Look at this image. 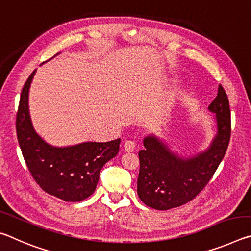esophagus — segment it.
<instances>
[{"instance_id": "obj_1", "label": "esophagus", "mask_w": 251, "mask_h": 251, "mask_svg": "<svg viewBox=\"0 0 251 251\" xmlns=\"http://www.w3.org/2000/svg\"><path fill=\"white\" fill-rule=\"evenodd\" d=\"M124 150L126 151H134L136 150V143L134 141H126L124 144Z\"/></svg>"}]
</instances>
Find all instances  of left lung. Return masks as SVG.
I'll use <instances>...</instances> for the list:
<instances>
[{
    "label": "left lung",
    "mask_w": 251,
    "mask_h": 251,
    "mask_svg": "<svg viewBox=\"0 0 251 251\" xmlns=\"http://www.w3.org/2000/svg\"><path fill=\"white\" fill-rule=\"evenodd\" d=\"M208 109L216 114L217 135L208 150L193 158H180L155 136L144 138L139 151L137 194L146 206L167 210L185 205L205 188L222 163L230 141L229 100L224 87Z\"/></svg>",
    "instance_id": "left-lung-1"
}]
</instances>
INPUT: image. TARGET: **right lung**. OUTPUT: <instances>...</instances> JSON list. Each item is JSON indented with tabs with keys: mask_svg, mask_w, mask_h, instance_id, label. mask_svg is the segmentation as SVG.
Wrapping results in <instances>:
<instances>
[{
	"mask_svg": "<svg viewBox=\"0 0 251 251\" xmlns=\"http://www.w3.org/2000/svg\"><path fill=\"white\" fill-rule=\"evenodd\" d=\"M36 70L25 82L16 114V135L25 163L45 193L65 201H80L95 192L100 172L120 151L121 138L54 147L34 130L28 114V90Z\"/></svg>",
	"mask_w": 251,
	"mask_h": 251,
	"instance_id": "1",
	"label": "right lung"
}]
</instances>
